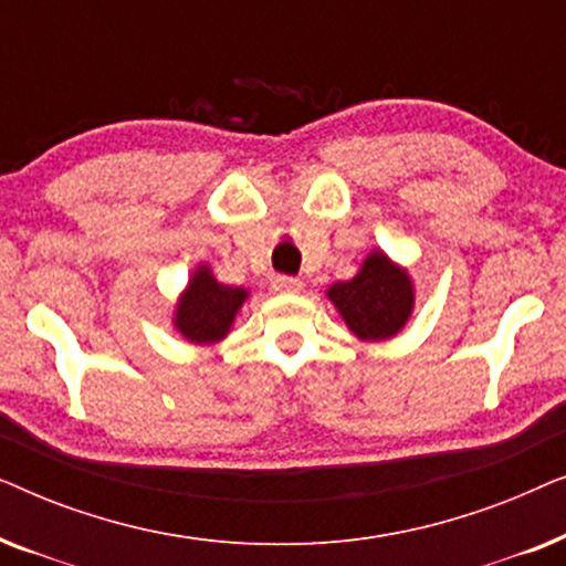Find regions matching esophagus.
<instances>
[{"label": "esophagus", "mask_w": 566, "mask_h": 566, "mask_svg": "<svg viewBox=\"0 0 566 566\" xmlns=\"http://www.w3.org/2000/svg\"><path fill=\"white\" fill-rule=\"evenodd\" d=\"M301 283L298 277H289V275H277L273 281V291L275 293H298L301 291Z\"/></svg>", "instance_id": "34e87169"}]
</instances>
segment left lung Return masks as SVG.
Returning a JSON list of instances; mask_svg holds the SVG:
<instances>
[{
	"label": "left lung",
	"instance_id": "1",
	"mask_svg": "<svg viewBox=\"0 0 566 566\" xmlns=\"http://www.w3.org/2000/svg\"><path fill=\"white\" fill-rule=\"evenodd\" d=\"M327 298L363 343L397 337L415 312L412 275L384 250L370 252L350 281L332 283Z\"/></svg>",
	"mask_w": 566,
	"mask_h": 566
}]
</instances>
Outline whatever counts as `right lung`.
Segmentation results:
<instances>
[{
    "label": "right lung",
    "instance_id": "obj_1",
    "mask_svg": "<svg viewBox=\"0 0 566 566\" xmlns=\"http://www.w3.org/2000/svg\"><path fill=\"white\" fill-rule=\"evenodd\" d=\"M247 298L250 291L223 285L216 281L211 268L198 265L177 298L172 324L192 345H216L229 335Z\"/></svg>",
    "mask_w": 566,
    "mask_h": 566
}]
</instances>
